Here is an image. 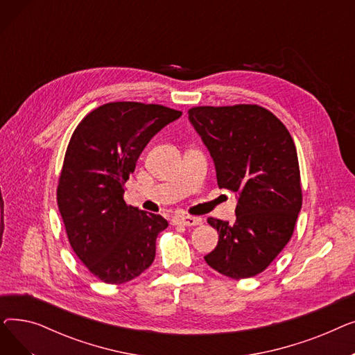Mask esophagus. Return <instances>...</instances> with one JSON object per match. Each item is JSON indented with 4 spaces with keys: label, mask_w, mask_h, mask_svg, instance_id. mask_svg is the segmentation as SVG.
Returning a JSON list of instances; mask_svg holds the SVG:
<instances>
[{
    "label": "esophagus",
    "mask_w": 355,
    "mask_h": 355,
    "mask_svg": "<svg viewBox=\"0 0 355 355\" xmlns=\"http://www.w3.org/2000/svg\"><path fill=\"white\" fill-rule=\"evenodd\" d=\"M177 221L180 223V225L187 226V227H194V226L201 225V218H200V217H193V216H182V217H178Z\"/></svg>",
    "instance_id": "esophagus-1"
}]
</instances>
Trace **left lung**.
I'll return each mask as SVG.
<instances>
[{"mask_svg": "<svg viewBox=\"0 0 355 355\" xmlns=\"http://www.w3.org/2000/svg\"><path fill=\"white\" fill-rule=\"evenodd\" d=\"M189 119L210 151L218 187L239 196L234 223L209 217L218 243L204 259L232 279L256 276L288 245L302 207L293 139L259 105L196 106Z\"/></svg>", "mask_w": 355, "mask_h": 355, "instance_id": "1", "label": "left lung"}]
</instances>
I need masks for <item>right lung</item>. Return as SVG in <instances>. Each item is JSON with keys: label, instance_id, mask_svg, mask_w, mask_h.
I'll return each instance as SVG.
<instances>
[{"label": "right lung", "instance_id": "add662e5", "mask_svg": "<svg viewBox=\"0 0 355 355\" xmlns=\"http://www.w3.org/2000/svg\"><path fill=\"white\" fill-rule=\"evenodd\" d=\"M181 115L162 105L110 102L87 114L70 138L58 206L73 252L105 284L132 281L154 262L168 221L126 206L123 187L146 144Z\"/></svg>", "mask_w": 355, "mask_h": 355}]
</instances>
